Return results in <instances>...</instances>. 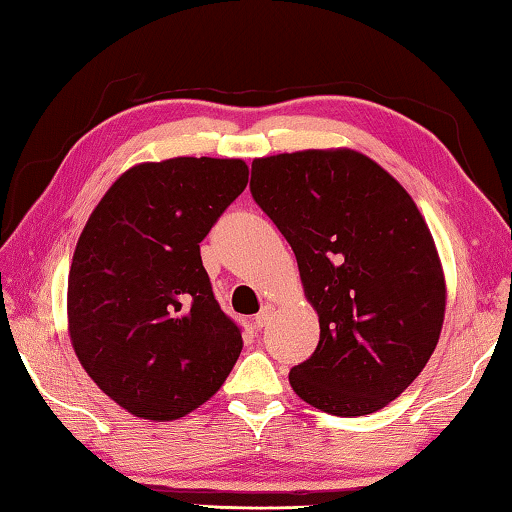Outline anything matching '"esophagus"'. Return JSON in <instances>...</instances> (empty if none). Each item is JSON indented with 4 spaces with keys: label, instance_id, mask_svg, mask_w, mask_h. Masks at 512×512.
Instances as JSON below:
<instances>
[{
    "label": "esophagus",
    "instance_id": "1",
    "mask_svg": "<svg viewBox=\"0 0 512 512\" xmlns=\"http://www.w3.org/2000/svg\"><path fill=\"white\" fill-rule=\"evenodd\" d=\"M271 318H273V307L271 305H264L262 311H259V314L255 316V325L257 327H266L268 323H271Z\"/></svg>",
    "mask_w": 512,
    "mask_h": 512
}]
</instances>
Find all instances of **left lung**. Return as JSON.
Wrapping results in <instances>:
<instances>
[{
    "label": "left lung",
    "mask_w": 512,
    "mask_h": 512,
    "mask_svg": "<svg viewBox=\"0 0 512 512\" xmlns=\"http://www.w3.org/2000/svg\"><path fill=\"white\" fill-rule=\"evenodd\" d=\"M250 192L296 253L320 323L291 388L343 418L384 409L427 366L445 320L443 264L418 205L352 149L257 158Z\"/></svg>",
    "instance_id": "1"
}]
</instances>
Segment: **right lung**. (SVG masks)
I'll use <instances>...</instances> for the list:
<instances>
[{
  "label": "right lung",
  "mask_w": 512,
  "mask_h": 512,
  "mask_svg": "<svg viewBox=\"0 0 512 512\" xmlns=\"http://www.w3.org/2000/svg\"><path fill=\"white\" fill-rule=\"evenodd\" d=\"M248 185L239 158L135 164L94 207L67 280L83 370L121 409L169 422L223 386L244 341L214 300L201 241Z\"/></svg>",
  "instance_id": "1"
}]
</instances>
